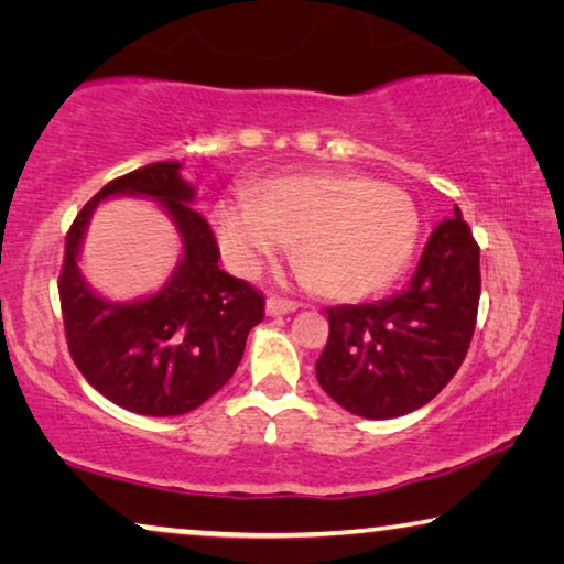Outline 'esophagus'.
Segmentation results:
<instances>
[{
	"label": "esophagus",
	"mask_w": 564,
	"mask_h": 564,
	"mask_svg": "<svg viewBox=\"0 0 564 564\" xmlns=\"http://www.w3.org/2000/svg\"><path fill=\"white\" fill-rule=\"evenodd\" d=\"M297 311V303H292V300H284V297H269L267 300V315H288V313H295Z\"/></svg>",
	"instance_id": "1"
}]
</instances>
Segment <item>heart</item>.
Listing matches in <instances>:
<instances>
[{
  "mask_svg": "<svg viewBox=\"0 0 564 564\" xmlns=\"http://www.w3.org/2000/svg\"><path fill=\"white\" fill-rule=\"evenodd\" d=\"M421 218L408 192L359 174H300L267 182L251 203L215 213L228 264L253 274L282 243H295L307 282L330 300L388 288L419 241Z\"/></svg>",
  "mask_w": 564,
  "mask_h": 564,
  "instance_id": "1",
  "label": "heart"
}]
</instances>
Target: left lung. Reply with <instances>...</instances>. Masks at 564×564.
<instances>
[{
    "mask_svg": "<svg viewBox=\"0 0 564 564\" xmlns=\"http://www.w3.org/2000/svg\"><path fill=\"white\" fill-rule=\"evenodd\" d=\"M480 246L454 207L431 230L419 267L395 295L328 307L321 388L361 419H398L426 405L457 375L475 334Z\"/></svg>",
    "mask_w": 564,
    "mask_h": 564,
    "instance_id": "left-lung-1",
    "label": "left lung"
}]
</instances>
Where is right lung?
Listing matches in <instances>:
<instances>
[{
  "instance_id": "right-lung-1",
  "label": "right lung",
  "mask_w": 564,
  "mask_h": 564,
  "mask_svg": "<svg viewBox=\"0 0 564 564\" xmlns=\"http://www.w3.org/2000/svg\"><path fill=\"white\" fill-rule=\"evenodd\" d=\"M182 164L159 161L105 184L66 234L58 276L61 313L74 365L115 405L141 415H182L213 398L243 357L246 336L264 321V295L218 267L220 251ZM151 196L183 238V259L159 293L133 304L99 299L78 272L94 207L107 196Z\"/></svg>"
}]
</instances>
